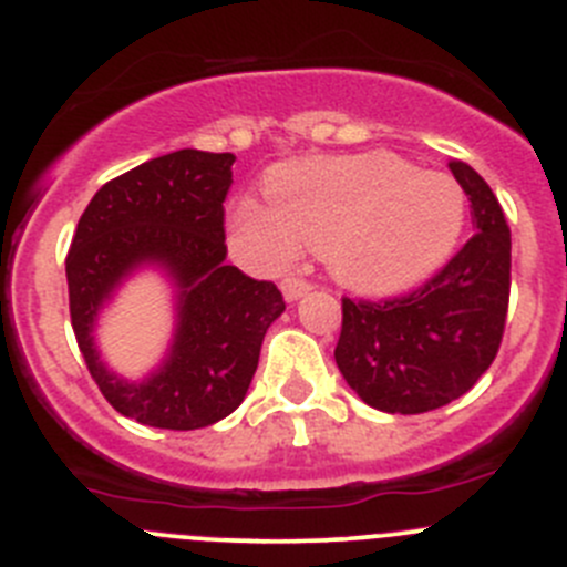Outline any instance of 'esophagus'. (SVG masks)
<instances>
[{"mask_svg":"<svg viewBox=\"0 0 567 567\" xmlns=\"http://www.w3.org/2000/svg\"><path fill=\"white\" fill-rule=\"evenodd\" d=\"M310 290H312V282H307V279H301V277L282 279V293H285V299H288V301L301 299V296L310 293Z\"/></svg>","mask_w":567,"mask_h":567,"instance_id":"esophagus-1","label":"esophagus"}]
</instances>
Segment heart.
Listing matches in <instances>:
<instances>
[{"instance_id":"heart-1","label":"heart","mask_w":567,"mask_h":567,"mask_svg":"<svg viewBox=\"0 0 567 567\" xmlns=\"http://www.w3.org/2000/svg\"><path fill=\"white\" fill-rule=\"evenodd\" d=\"M266 190L271 207L257 199L235 205L238 238L268 266H285L299 246H310L362 293H395L430 277L465 221L454 179L412 172L379 152L293 163L274 172Z\"/></svg>"}]
</instances>
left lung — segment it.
Instances as JSON below:
<instances>
[{"label":"left lung","instance_id":"8db88e82","mask_svg":"<svg viewBox=\"0 0 567 567\" xmlns=\"http://www.w3.org/2000/svg\"><path fill=\"white\" fill-rule=\"evenodd\" d=\"M476 233L415 290L390 299L343 296L334 346L340 373L365 404L417 415L460 399L496 360L509 307L513 240L491 185L449 163Z\"/></svg>","mask_w":567,"mask_h":567}]
</instances>
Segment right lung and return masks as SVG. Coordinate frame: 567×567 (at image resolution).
<instances>
[{
	"mask_svg": "<svg viewBox=\"0 0 567 567\" xmlns=\"http://www.w3.org/2000/svg\"><path fill=\"white\" fill-rule=\"evenodd\" d=\"M235 155L179 150L110 179L76 224L65 279L85 365L104 399L157 430H202L244 401L266 329L285 299L268 279L227 266L224 199ZM141 261H163L181 285V329L167 365L141 385L110 374L92 349V318Z\"/></svg>",
	"mask_w": 567,
	"mask_h": 567,
	"instance_id": "obj_1",
	"label": "right lung"
}]
</instances>
